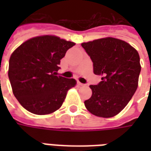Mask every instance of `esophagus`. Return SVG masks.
Instances as JSON below:
<instances>
[{
	"label": "esophagus",
	"instance_id": "esophagus-1",
	"mask_svg": "<svg viewBox=\"0 0 151 151\" xmlns=\"http://www.w3.org/2000/svg\"><path fill=\"white\" fill-rule=\"evenodd\" d=\"M78 84L79 86H85V84H83V83H81L80 82H78Z\"/></svg>",
	"mask_w": 151,
	"mask_h": 151
}]
</instances>
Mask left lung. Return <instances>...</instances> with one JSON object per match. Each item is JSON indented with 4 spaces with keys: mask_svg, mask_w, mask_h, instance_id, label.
<instances>
[{
    "mask_svg": "<svg viewBox=\"0 0 151 151\" xmlns=\"http://www.w3.org/2000/svg\"><path fill=\"white\" fill-rule=\"evenodd\" d=\"M93 62L94 73L102 76L91 85V98L84 102L96 116L109 118L123 110L136 91L141 72L139 54L123 40L108 37L82 43Z\"/></svg>",
    "mask_w": 151,
    "mask_h": 151,
    "instance_id": "obj_1",
    "label": "left lung"
}]
</instances>
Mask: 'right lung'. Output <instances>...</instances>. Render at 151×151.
I'll list each match as a JSON object with an SVG mask.
<instances>
[{"mask_svg":"<svg viewBox=\"0 0 151 151\" xmlns=\"http://www.w3.org/2000/svg\"><path fill=\"white\" fill-rule=\"evenodd\" d=\"M75 43L52 35H43L26 41L12 53L9 78L13 93L20 104L36 115L58 110L73 78L57 75L60 60Z\"/></svg>","mask_w":151,"mask_h":151,"instance_id":"add662e5","label":"right lung"}]
</instances>
